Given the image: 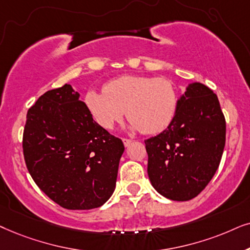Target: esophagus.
I'll list each match as a JSON object with an SVG mask.
<instances>
[{
  "instance_id": "1",
  "label": "esophagus",
  "mask_w": 250,
  "mask_h": 250,
  "mask_svg": "<svg viewBox=\"0 0 250 250\" xmlns=\"http://www.w3.org/2000/svg\"><path fill=\"white\" fill-rule=\"evenodd\" d=\"M122 142H123V144H125V147H128V146L132 143L131 139H128V138H122Z\"/></svg>"
}]
</instances>
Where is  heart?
I'll return each mask as SVG.
<instances>
[{
	"mask_svg": "<svg viewBox=\"0 0 250 250\" xmlns=\"http://www.w3.org/2000/svg\"><path fill=\"white\" fill-rule=\"evenodd\" d=\"M84 104L103 128H113L127 109L129 128L144 134H158L167 129L174 120L178 94L170 80L123 75L106 83L103 91L89 90Z\"/></svg>",
	"mask_w": 250,
	"mask_h": 250,
	"instance_id": "b5f03b06",
	"label": "heart"
}]
</instances>
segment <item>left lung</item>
<instances>
[{"label":"left lung","mask_w":250,"mask_h":250,"mask_svg":"<svg viewBox=\"0 0 250 250\" xmlns=\"http://www.w3.org/2000/svg\"><path fill=\"white\" fill-rule=\"evenodd\" d=\"M225 132L217 96L202 83L188 84L169 127L145 141L153 188L175 201L197 197L217 170Z\"/></svg>","instance_id":"1"}]
</instances>
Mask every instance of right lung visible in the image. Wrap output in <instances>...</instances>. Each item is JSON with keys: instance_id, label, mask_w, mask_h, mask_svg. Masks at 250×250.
I'll use <instances>...</instances> for the list:
<instances>
[{"instance_id": "add662e5", "label": "right lung", "mask_w": 250, "mask_h": 250, "mask_svg": "<svg viewBox=\"0 0 250 250\" xmlns=\"http://www.w3.org/2000/svg\"><path fill=\"white\" fill-rule=\"evenodd\" d=\"M22 151L32 178L52 201L88 210L114 192L125 146L94 121L79 92L65 84L46 91L28 109Z\"/></svg>"}]
</instances>
